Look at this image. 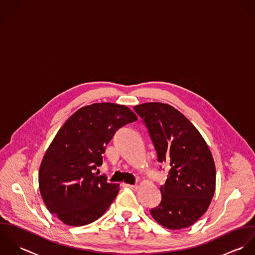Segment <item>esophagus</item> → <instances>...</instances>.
Wrapping results in <instances>:
<instances>
[{
  "label": "esophagus",
  "instance_id": "obj_1",
  "mask_svg": "<svg viewBox=\"0 0 255 255\" xmlns=\"http://www.w3.org/2000/svg\"><path fill=\"white\" fill-rule=\"evenodd\" d=\"M125 186L132 189V190H138V188H139L138 185H132V184H125Z\"/></svg>",
  "mask_w": 255,
  "mask_h": 255
}]
</instances>
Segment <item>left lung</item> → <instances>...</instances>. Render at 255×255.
<instances>
[{"instance_id": "left-lung-1", "label": "left lung", "mask_w": 255, "mask_h": 255, "mask_svg": "<svg viewBox=\"0 0 255 255\" xmlns=\"http://www.w3.org/2000/svg\"><path fill=\"white\" fill-rule=\"evenodd\" d=\"M134 109L149 130L157 160L170 166L159 188L161 201L151 215L169 230L190 227L208 210L215 193L212 153L195 126L173 106L147 102Z\"/></svg>"}]
</instances>
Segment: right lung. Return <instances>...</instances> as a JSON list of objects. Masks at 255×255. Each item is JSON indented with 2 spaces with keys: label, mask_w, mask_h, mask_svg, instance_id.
<instances>
[{
  "label": "right lung",
  "mask_w": 255,
  "mask_h": 255,
  "mask_svg": "<svg viewBox=\"0 0 255 255\" xmlns=\"http://www.w3.org/2000/svg\"><path fill=\"white\" fill-rule=\"evenodd\" d=\"M137 119L126 105L100 102L80 108L60 128L42 158L38 182L47 209L65 225L91 224L113 202L119 185L94 171L115 132Z\"/></svg>",
  "instance_id": "1"
}]
</instances>
